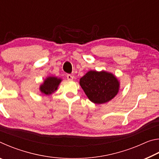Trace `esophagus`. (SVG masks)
<instances>
[{"label":"esophagus","mask_w":159,"mask_h":159,"mask_svg":"<svg viewBox=\"0 0 159 159\" xmlns=\"http://www.w3.org/2000/svg\"><path fill=\"white\" fill-rule=\"evenodd\" d=\"M66 78H67V79L69 80H71L74 79V76L71 74H67Z\"/></svg>","instance_id":"esophagus-1"}]
</instances>
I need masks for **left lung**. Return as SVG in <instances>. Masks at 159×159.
<instances>
[{"mask_svg": "<svg viewBox=\"0 0 159 159\" xmlns=\"http://www.w3.org/2000/svg\"><path fill=\"white\" fill-rule=\"evenodd\" d=\"M80 85L91 102L103 104L117 95L119 83L114 75L106 71H90L80 79Z\"/></svg>", "mask_w": 159, "mask_h": 159, "instance_id": "1", "label": "left lung"}]
</instances>
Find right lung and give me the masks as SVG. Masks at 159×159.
Returning a JSON list of instances; mask_svg holds the SVG:
<instances>
[{"instance_id":"obj_1","label":"right lung","mask_w":159,"mask_h":159,"mask_svg":"<svg viewBox=\"0 0 159 159\" xmlns=\"http://www.w3.org/2000/svg\"><path fill=\"white\" fill-rule=\"evenodd\" d=\"M60 82L61 79H59L57 78L48 77L47 79H45L43 84L41 85L40 90L42 93H44L45 95H50L57 89Z\"/></svg>"}]
</instances>
